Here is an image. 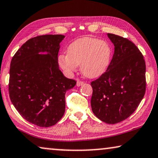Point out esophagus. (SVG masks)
<instances>
[{
	"instance_id": "34e87169",
	"label": "esophagus",
	"mask_w": 158,
	"mask_h": 158,
	"mask_svg": "<svg viewBox=\"0 0 158 158\" xmlns=\"http://www.w3.org/2000/svg\"><path fill=\"white\" fill-rule=\"evenodd\" d=\"M83 84H84V81H81V80H77V85L78 86V87H79V86L82 85Z\"/></svg>"
}]
</instances>
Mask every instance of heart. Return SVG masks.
Returning <instances> with one entry per match:
<instances>
[{"instance_id":"1","label":"heart","mask_w":158,"mask_h":158,"mask_svg":"<svg viewBox=\"0 0 158 158\" xmlns=\"http://www.w3.org/2000/svg\"><path fill=\"white\" fill-rule=\"evenodd\" d=\"M112 50L106 41L86 37L73 41L68 48V55L58 57L60 66L67 73H72L81 65V71L88 78H96L108 69Z\"/></svg>"}]
</instances>
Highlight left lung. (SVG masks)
Returning a JSON list of instances; mask_svg holds the SVG:
<instances>
[{
  "instance_id": "left-lung-1",
  "label": "left lung",
  "mask_w": 158,
  "mask_h": 158,
  "mask_svg": "<svg viewBox=\"0 0 158 158\" xmlns=\"http://www.w3.org/2000/svg\"><path fill=\"white\" fill-rule=\"evenodd\" d=\"M108 36L114 54L106 71L91 82V106L99 119L114 124L129 118L144 98L146 65L134 43L114 34Z\"/></svg>"
}]
</instances>
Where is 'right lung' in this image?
<instances>
[{"mask_svg": "<svg viewBox=\"0 0 158 158\" xmlns=\"http://www.w3.org/2000/svg\"><path fill=\"white\" fill-rule=\"evenodd\" d=\"M62 35L32 37L23 44L12 58L8 92L12 104L29 123L49 127L65 113V94L77 84L58 68ZM47 54H39L40 52Z\"/></svg>", "mask_w": 158, "mask_h": 158, "instance_id": "right-lung-1", "label": "right lung"}]
</instances>
